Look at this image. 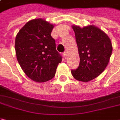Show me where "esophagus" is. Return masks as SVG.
Masks as SVG:
<instances>
[{
    "mask_svg": "<svg viewBox=\"0 0 120 120\" xmlns=\"http://www.w3.org/2000/svg\"><path fill=\"white\" fill-rule=\"evenodd\" d=\"M63 57H64V58H67V52H64L63 53Z\"/></svg>",
    "mask_w": 120,
    "mask_h": 120,
    "instance_id": "1",
    "label": "esophagus"
}]
</instances>
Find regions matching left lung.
<instances>
[{
    "label": "left lung",
    "instance_id": "obj_1",
    "mask_svg": "<svg viewBox=\"0 0 120 120\" xmlns=\"http://www.w3.org/2000/svg\"><path fill=\"white\" fill-rule=\"evenodd\" d=\"M80 64L72 70L73 77L78 81L92 80L104 72L112 52V42L108 35L94 25L80 28L74 25Z\"/></svg>",
    "mask_w": 120,
    "mask_h": 120
}]
</instances>
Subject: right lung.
<instances>
[{"label": "right lung", "mask_w": 120, "mask_h": 120, "mask_svg": "<svg viewBox=\"0 0 120 120\" xmlns=\"http://www.w3.org/2000/svg\"><path fill=\"white\" fill-rule=\"evenodd\" d=\"M53 28V24L44 19H34L28 21L16 36L17 60L27 76L37 82L52 79L62 62L55 40L51 36Z\"/></svg>", "instance_id": "1"}]
</instances>
